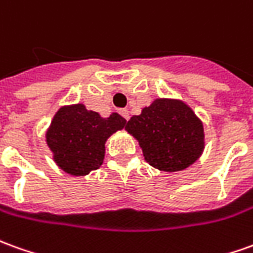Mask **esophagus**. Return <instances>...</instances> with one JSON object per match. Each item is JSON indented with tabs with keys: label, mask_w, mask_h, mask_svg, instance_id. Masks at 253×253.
Returning a JSON list of instances; mask_svg holds the SVG:
<instances>
[{
	"label": "esophagus",
	"mask_w": 253,
	"mask_h": 253,
	"mask_svg": "<svg viewBox=\"0 0 253 253\" xmlns=\"http://www.w3.org/2000/svg\"><path fill=\"white\" fill-rule=\"evenodd\" d=\"M121 115L125 118V119H126V121H128V118H130V112H128V109H122Z\"/></svg>",
	"instance_id": "1"
}]
</instances>
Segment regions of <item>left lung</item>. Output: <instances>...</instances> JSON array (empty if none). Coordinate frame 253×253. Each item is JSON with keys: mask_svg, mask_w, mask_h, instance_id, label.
Masks as SVG:
<instances>
[{"mask_svg": "<svg viewBox=\"0 0 253 253\" xmlns=\"http://www.w3.org/2000/svg\"><path fill=\"white\" fill-rule=\"evenodd\" d=\"M126 130L138 141L152 167L175 172L188 169L204 151V127L181 100L156 98L127 122Z\"/></svg>", "mask_w": 253, "mask_h": 253, "instance_id": "left-lung-1", "label": "left lung"}]
</instances>
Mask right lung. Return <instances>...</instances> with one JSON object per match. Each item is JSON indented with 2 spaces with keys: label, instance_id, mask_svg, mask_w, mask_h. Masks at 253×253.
I'll list each match as a JSON object with an SVG mask.
<instances>
[{
  "label": "right lung",
  "instance_id": "right-lung-1",
  "mask_svg": "<svg viewBox=\"0 0 253 253\" xmlns=\"http://www.w3.org/2000/svg\"><path fill=\"white\" fill-rule=\"evenodd\" d=\"M126 119L111 114L101 118L84 104L61 107L46 131V144L60 169L71 175H87L104 162L105 141L122 130Z\"/></svg>",
  "mask_w": 253,
  "mask_h": 253
}]
</instances>
